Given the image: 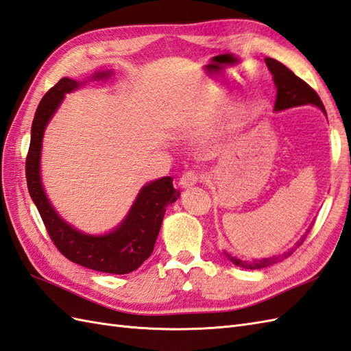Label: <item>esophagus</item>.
<instances>
[{"label": "esophagus", "mask_w": 351, "mask_h": 351, "mask_svg": "<svg viewBox=\"0 0 351 351\" xmlns=\"http://www.w3.org/2000/svg\"><path fill=\"white\" fill-rule=\"evenodd\" d=\"M201 178L202 176L196 173V171H186V173L180 177V184L182 187H186L187 189V187H192L198 182H201Z\"/></svg>", "instance_id": "1"}]
</instances>
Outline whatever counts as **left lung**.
<instances>
[{
	"instance_id": "1",
	"label": "left lung",
	"mask_w": 351,
	"mask_h": 351,
	"mask_svg": "<svg viewBox=\"0 0 351 351\" xmlns=\"http://www.w3.org/2000/svg\"><path fill=\"white\" fill-rule=\"evenodd\" d=\"M265 64L268 65L272 77H274V83L277 88V99H276V110L277 111L286 110L290 107H296V106L313 104V106H317L320 110L324 111V114H326V110H324V106H323L320 97L317 95V92H315L308 83H305L302 79H299V77L293 71H290L286 65L278 62L277 59L267 58L265 59ZM308 232H310V229L306 230L305 235L295 244V247H292V249L285 252L280 256H272V258H265V259H259V261L256 259L252 262L237 259L230 254H226V256L230 262L237 265V267L247 268V269L267 268L272 263H277L280 261L287 259L289 256L298 249V247L302 245Z\"/></svg>"
}]
</instances>
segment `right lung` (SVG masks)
<instances>
[{
    "instance_id": "right-lung-1",
    "label": "right lung",
    "mask_w": 351,
    "mask_h": 351,
    "mask_svg": "<svg viewBox=\"0 0 351 351\" xmlns=\"http://www.w3.org/2000/svg\"><path fill=\"white\" fill-rule=\"evenodd\" d=\"M99 73L97 77H107ZM79 86L71 79L59 80L50 88L37 107L31 128V143L25 162V174L31 198L43 219L50 240L66 259L89 269L108 274H128L135 271L153 252L167 207L180 192L173 186V178L164 177L144 186L130 215L114 232L102 237L84 235L59 217L49 204L40 180V152L43 132L49 119L61 104L65 93Z\"/></svg>"
}]
</instances>
